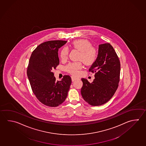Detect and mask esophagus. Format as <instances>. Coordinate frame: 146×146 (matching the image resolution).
<instances>
[{
  "label": "esophagus",
  "instance_id": "34e87169",
  "mask_svg": "<svg viewBox=\"0 0 146 146\" xmlns=\"http://www.w3.org/2000/svg\"><path fill=\"white\" fill-rule=\"evenodd\" d=\"M79 78H78L77 77H74V76H72V81H74L75 80L78 79Z\"/></svg>",
  "mask_w": 146,
  "mask_h": 146
}]
</instances>
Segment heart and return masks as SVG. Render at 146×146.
I'll return each instance as SVG.
<instances>
[{
	"label": "heart",
	"mask_w": 146,
	"mask_h": 146,
	"mask_svg": "<svg viewBox=\"0 0 146 146\" xmlns=\"http://www.w3.org/2000/svg\"><path fill=\"white\" fill-rule=\"evenodd\" d=\"M73 48L80 51L79 60H81L86 65H91L95 62L97 58L98 53L95 48L93 47L92 43L85 39L75 40L71 44ZM69 50L66 47L62 48L60 56L62 60H66L68 56ZM82 64L81 62H73L68 64L66 69L67 72L73 75H77L79 70L82 69Z\"/></svg>",
	"instance_id": "1"
}]
</instances>
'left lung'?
I'll use <instances>...</instances> for the list:
<instances>
[{"label":"left lung","mask_w":146,"mask_h":146,"mask_svg":"<svg viewBox=\"0 0 146 146\" xmlns=\"http://www.w3.org/2000/svg\"><path fill=\"white\" fill-rule=\"evenodd\" d=\"M89 72L95 73V78L92 83L84 78L81 79V95L91 106H101L111 99L119 82V59L110 44L99 45L97 58Z\"/></svg>","instance_id":"8db88e82"}]
</instances>
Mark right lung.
<instances>
[{
	"label": "right lung",
	"mask_w": 146,
	"mask_h": 146,
	"mask_svg": "<svg viewBox=\"0 0 146 146\" xmlns=\"http://www.w3.org/2000/svg\"><path fill=\"white\" fill-rule=\"evenodd\" d=\"M65 40H49L38 45L32 52L27 68V76L33 93L45 106L56 107L65 100L72 83L68 75L56 81L52 69L59 64L58 49Z\"/></svg>",
	"instance_id": "right-lung-1"
}]
</instances>
